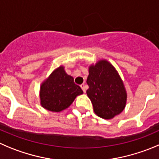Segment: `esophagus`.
Instances as JSON below:
<instances>
[{
  "mask_svg": "<svg viewBox=\"0 0 159 159\" xmlns=\"http://www.w3.org/2000/svg\"><path fill=\"white\" fill-rule=\"evenodd\" d=\"M81 89L83 90V92H84V93H85V92H86V89H88V86H87L85 84H81Z\"/></svg>",
  "mask_w": 159,
  "mask_h": 159,
  "instance_id": "obj_1",
  "label": "esophagus"
}]
</instances>
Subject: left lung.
I'll use <instances>...</instances> for the list:
<instances>
[{
	"label": "left lung",
	"instance_id": "1",
	"mask_svg": "<svg viewBox=\"0 0 159 159\" xmlns=\"http://www.w3.org/2000/svg\"><path fill=\"white\" fill-rule=\"evenodd\" d=\"M87 96L97 116L111 119L125 107L127 93L124 83L115 66L101 59L89 67Z\"/></svg>",
	"mask_w": 159,
	"mask_h": 159
}]
</instances>
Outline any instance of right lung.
I'll return each mask as SVG.
<instances>
[{"label": "right lung", "instance_id": "right-lung-1", "mask_svg": "<svg viewBox=\"0 0 159 159\" xmlns=\"http://www.w3.org/2000/svg\"><path fill=\"white\" fill-rule=\"evenodd\" d=\"M81 87L74 82L64 66H60L52 72L41 84L40 100L44 109L52 112H60L70 106L75 98L81 95Z\"/></svg>", "mask_w": 159, "mask_h": 159}]
</instances>
